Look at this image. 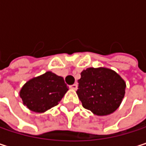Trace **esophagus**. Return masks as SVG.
<instances>
[{"instance_id": "obj_1", "label": "esophagus", "mask_w": 146, "mask_h": 146, "mask_svg": "<svg viewBox=\"0 0 146 146\" xmlns=\"http://www.w3.org/2000/svg\"><path fill=\"white\" fill-rule=\"evenodd\" d=\"M69 88H70V89H72V90H76L78 89V84H72V85H70V86H69Z\"/></svg>"}]
</instances>
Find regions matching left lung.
I'll return each instance as SVG.
<instances>
[{
    "label": "left lung",
    "mask_w": 146,
    "mask_h": 146,
    "mask_svg": "<svg viewBox=\"0 0 146 146\" xmlns=\"http://www.w3.org/2000/svg\"><path fill=\"white\" fill-rule=\"evenodd\" d=\"M77 94L85 109L98 116L115 111L125 94L124 80L114 71L90 68L81 73Z\"/></svg>",
    "instance_id": "8db88e82"
}]
</instances>
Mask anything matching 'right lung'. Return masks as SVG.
I'll use <instances>...</instances> for the list:
<instances>
[{
	"label": "right lung",
	"mask_w": 146,
	"mask_h": 146,
	"mask_svg": "<svg viewBox=\"0 0 146 146\" xmlns=\"http://www.w3.org/2000/svg\"><path fill=\"white\" fill-rule=\"evenodd\" d=\"M68 90L62 77L46 72L28 81L20 91V97L31 111L44 112L56 106Z\"/></svg>",
	"instance_id": "1"
}]
</instances>
